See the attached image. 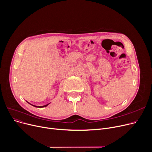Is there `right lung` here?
<instances>
[{
  "label": "right lung",
  "instance_id": "right-lung-1",
  "mask_svg": "<svg viewBox=\"0 0 152 152\" xmlns=\"http://www.w3.org/2000/svg\"><path fill=\"white\" fill-rule=\"evenodd\" d=\"M49 103H48V104H47V105H44V106H41V107H37V106H36V105H32L33 106H34V107H39V108H42V107H47L48 105H49Z\"/></svg>",
  "mask_w": 152,
  "mask_h": 152
}]
</instances>
